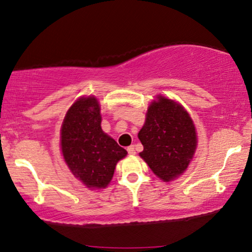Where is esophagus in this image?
<instances>
[{
    "mask_svg": "<svg viewBox=\"0 0 252 252\" xmlns=\"http://www.w3.org/2000/svg\"><path fill=\"white\" fill-rule=\"evenodd\" d=\"M126 151H128V153L130 154V156H135V154H136V150H135V147H133V146H129L128 149H126Z\"/></svg>",
    "mask_w": 252,
    "mask_h": 252,
    "instance_id": "1",
    "label": "esophagus"
}]
</instances>
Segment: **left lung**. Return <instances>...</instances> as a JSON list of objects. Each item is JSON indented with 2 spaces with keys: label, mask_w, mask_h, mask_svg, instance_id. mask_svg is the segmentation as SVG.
<instances>
[{
  "label": "left lung",
  "mask_w": 252,
  "mask_h": 252,
  "mask_svg": "<svg viewBox=\"0 0 252 252\" xmlns=\"http://www.w3.org/2000/svg\"><path fill=\"white\" fill-rule=\"evenodd\" d=\"M138 138L144 146L139 156L163 182L182 175L197 147L190 115L179 102L162 95L150 103Z\"/></svg>",
  "instance_id": "left-lung-1"
}]
</instances>
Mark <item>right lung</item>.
I'll use <instances>...</instances> for the list:
<instances>
[{
	"mask_svg": "<svg viewBox=\"0 0 252 252\" xmlns=\"http://www.w3.org/2000/svg\"><path fill=\"white\" fill-rule=\"evenodd\" d=\"M61 150L65 163L90 189H105L116 163L128 154L102 131L95 96H83L70 107L61 126Z\"/></svg>",
	"mask_w": 252,
	"mask_h": 252,
	"instance_id": "obj_1",
	"label": "right lung"
}]
</instances>
